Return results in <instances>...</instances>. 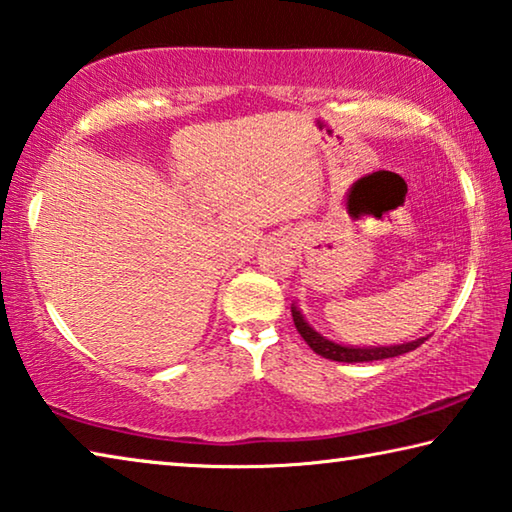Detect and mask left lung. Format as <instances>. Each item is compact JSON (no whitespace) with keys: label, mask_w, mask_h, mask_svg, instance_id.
Masks as SVG:
<instances>
[{"label":"left lung","mask_w":512,"mask_h":512,"mask_svg":"<svg viewBox=\"0 0 512 512\" xmlns=\"http://www.w3.org/2000/svg\"><path fill=\"white\" fill-rule=\"evenodd\" d=\"M292 319H294V326H297V330H299V335L306 339V344L312 348V351L321 357H326V360H333V362L389 360V357H398V355H405L409 351H416V348L427 339V337H418V339H414V342L393 344V346H351V344L333 342V339H328L321 333H317V330L308 324V319L303 317V312L297 303H292Z\"/></svg>","instance_id":"1"}]
</instances>
